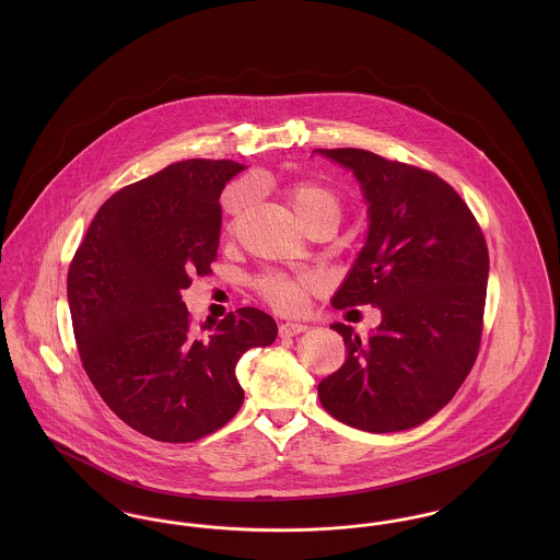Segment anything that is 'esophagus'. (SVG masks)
I'll return each instance as SVG.
<instances>
[{"mask_svg": "<svg viewBox=\"0 0 560 560\" xmlns=\"http://www.w3.org/2000/svg\"><path fill=\"white\" fill-rule=\"evenodd\" d=\"M308 327L304 325V323H281L279 325V336L281 338H292V336H298V334H302V331H306Z\"/></svg>", "mask_w": 560, "mask_h": 560, "instance_id": "obj_1", "label": "esophagus"}]
</instances>
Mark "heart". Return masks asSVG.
<instances>
[{
    "label": "heart",
    "instance_id": "heart-1",
    "mask_svg": "<svg viewBox=\"0 0 560 560\" xmlns=\"http://www.w3.org/2000/svg\"><path fill=\"white\" fill-rule=\"evenodd\" d=\"M288 201L292 206L298 220L308 229L319 220H331L338 224L342 203L340 197L331 188L323 187L315 180H298L288 188ZM240 212H231L229 231L235 229ZM319 288V277L304 272V275H285V272H265L256 281V290L262 295L270 308L293 315L306 306L308 293Z\"/></svg>",
    "mask_w": 560,
    "mask_h": 560
}]
</instances>
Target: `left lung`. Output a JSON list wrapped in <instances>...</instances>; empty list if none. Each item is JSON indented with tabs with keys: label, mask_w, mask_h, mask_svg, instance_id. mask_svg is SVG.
<instances>
[{
	"label": "left lung",
	"mask_w": 560,
	"mask_h": 560,
	"mask_svg": "<svg viewBox=\"0 0 560 560\" xmlns=\"http://www.w3.org/2000/svg\"><path fill=\"white\" fill-rule=\"evenodd\" d=\"M352 170L370 212L368 241L331 304H373L382 323L359 338L334 323L345 365L319 384L329 416L399 432L441 411L479 354L489 252L464 199L436 174L363 149H315Z\"/></svg>",
	"instance_id": "left-lung-1"
}]
</instances>
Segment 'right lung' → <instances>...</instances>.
Wrapping results in <instances>:
<instances>
[{
    "mask_svg": "<svg viewBox=\"0 0 560 560\" xmlns=\"http://www.w3.org/2000/svg\"><path fill=\"white\" fill-rule=\"evenodd\" d=\"M243 170L187 160L108 197L80 243L67 298L83 370L110 411L163 443L224 427L243 402L241 354L277 338L252 306L220 323L190 319L180 292L212 272L224 185Z\"/></svg>",
    "mask_w": 560,
    "mask_h": 560,
    "instance_id": "1",
    "label": "right lung"
}]
</instances>
